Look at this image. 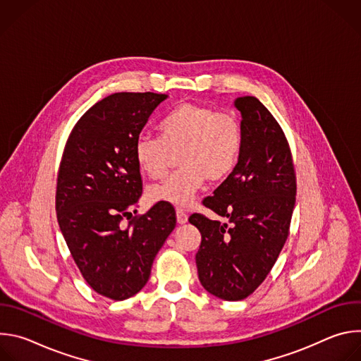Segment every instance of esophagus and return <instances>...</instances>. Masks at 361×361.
I'll return each instance as SVG.
<instances>
[{"instance_id":"1","label":"esophagus","mask_w":361,"mask_h":361,"mask_svg":"<svg viewBox=\"0 0 361 361\" xmlns=\"http://www.w3.org/2000/svg\"><path fill=\"white\" fill-rule=\"evenodd\" d=\"M176 214H177V223L178 224H185L188 221V216L181 209H177Z\"/></svg>"}]
</instances>
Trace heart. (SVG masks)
I'll return each instance as SVG.
<instances>
[{"label": "heart", "instance_id": "obj_1", "mask_svg": "<svg viewBox=\"0 0 361 361\" xmlns=\"http://www.w3.org/2000/svg\"><path fill=\"white\" fill-rule=\"evenodd\" d=\"M241 149V127L235 116L183 102L160 123V138L140 135L134 159L140 171L149 178H161L178 152L176 173L154 184L147 194L152 202L188 207L194 194L207 180L221 183L234 170Z\"/></svg>", "mask_w": 361, "mask_h": 361}]
</instances>
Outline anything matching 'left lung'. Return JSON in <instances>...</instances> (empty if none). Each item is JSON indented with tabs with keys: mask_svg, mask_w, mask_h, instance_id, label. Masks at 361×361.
Returning a JSON list of instances; mask_svg holds the SVG:
<instances>
[{
	"mask_svg": "<svg viewBox=\"0 0 361 361\" xmlns=\"http://www.w3.org/2000/svg\"><path fill=\"white\" fill-rule=\"evenodd\" d=\"M241 149L233 173L202 204L227 223L192 214L201 233L195 264L210 294L238 301L259 287L287 240L295 204V174L286 135L255 97H238Z\"/></svg>",
	"mask_w": 361,
	"mask_h": 361,
	"instance_id": "obj_1",
	"label": "left lung"
}]
</instances>
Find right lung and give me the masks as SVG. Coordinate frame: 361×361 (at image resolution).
I'll list each match as a JSON object with an SVG mask.
<instances>
[{
    "label": "right lung",
    "instance_id": "obj_1",
    "mask_svg": "<svg viewBox=\"0 0 361 361\" xmlns=\"http://www.w3.org/2000/svg\"><path fill=\"white\" fill-rule=\"evenodd\" d=\"M167 97L111 94L78 120L64 148L56 195L60 230L84 280L111 300H127L147 284L177 223L167 202L123 223L142 194L135 141Z\"/></svg>",
    "mask_w": 361,
    "mask_h": 361
}]
</instances>
